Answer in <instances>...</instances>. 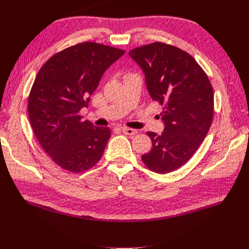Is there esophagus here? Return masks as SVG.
Here are the masks:
<instances>
[{
    "instance_id": "obj_1",
    "label": "esophagus",
    "mask_w": 249,
    "mask_h": 249,
    "mask_svg": "<svg viewBox=\"0 0 249 249\" xmlns=\"http://www.w3.org/2000/svg\"><path fill=\"white\" fill-rule=\"evenodd\" d=\"M122 131H123V133L124 134H125V135H135L137 133V130H134V129H131V127H126V126H124V127H123L122 129Z\"/></svg>"
}]
</instances>
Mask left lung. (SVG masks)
I'll return each mask as SVG.
<instances>
[{
    "label": "left lung",
    "mask_w": 249,
    "mask_h": 249,
    "mask_svg": "<svg viewBox=\"0 0 249 249\" xmlns=\"http://www.w3.org/2000/svg\"><path fill=\"white\" fill-rule=\"evenodd\" d=\"M129 54L145 74L149 95L163 106L164 131L146 133L153 147L141 157L142 162L161 175L177 170L191 159L209 132L213 87L195 59L177 47L154 42Z\"/></svg>",
    "instance_id": "left-lung-1"
}]
</instances>
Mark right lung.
I'll return each mask as SVG.
<instances>
[{
    "instance_id": "add662e5",
    "label": "right lung",
    "mask_w": 249,
    "mask_h": 249,
    "mask_svg": "<svg viewBox=\"0 0 249 249\" xmlns=\"http://www.w3.org/2000/svg\"><path fill=\"white\" fill-rule=\"evenodd\" d=\"M124 50L82 42L53 55L42 65L29 94L30 124L39 144L58 166L80 173L101 160L111 131L80 115L103 73Z\"/></svg>"
}]
</instances>
